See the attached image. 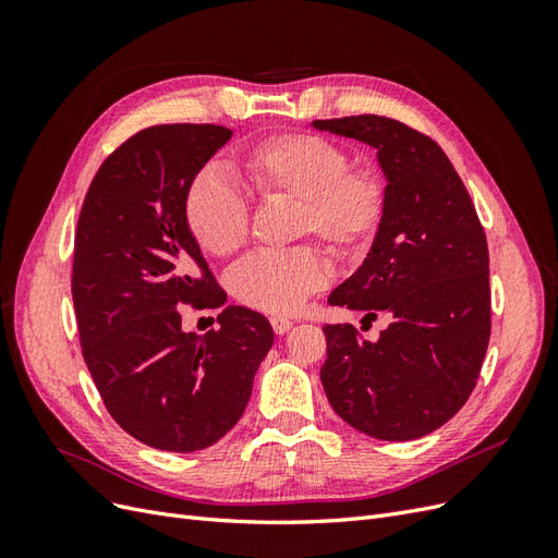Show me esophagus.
Masks as SVG:
<instances>
[{
    "label": "esophagus",
    "mask_w": 558,
    "mask_h": 558,
    "mask_svg": "<svg viewBox=\"0 0 558 558\" xmlns=\"http://www.w3.org/2000/svg\"><path fill=\"white\" fill-rule=\"evenodd\" d=\"M269 324H272L277 335H286V332L293 328V320L291 318H283V316H275L272 320H269Z\"/></svg>",
    "instance_id": "34e87169"
}]
</instances>
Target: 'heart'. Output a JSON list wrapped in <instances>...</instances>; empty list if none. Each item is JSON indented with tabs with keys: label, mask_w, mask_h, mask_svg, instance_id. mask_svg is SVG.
<instances>
[{
	"label": "heart",
	"mask_w": 558,
	"mask_h": 558,
	"mask_svg": "<svg viewBox=\"0 0 558 558\" xmlns=\"http://www.w3.org/2000/svg\"><path fill=\"white\" fill-rule=\"evenodd\" d=\"M242 167L265 199L295 202L293 234H314L337 258L373 244L386 211V181L375 167H353L349 150L307 132L275 134L248 146ZM185 228L209 256L228 258L248 234V202L221 170H199L183 199ZM326 283L312 246L253 253L230 269L228 289L242 305L289 314Z\"/></svg>",
	"instance_id": "b5f03b06"
}]
</instances>
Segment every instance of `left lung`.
Here are the masks:
<instances>
[{"label":"left lung","instance_id":"left-lung-1","mask_svg":"<svg viewBox=\"0 0 558 558\" xmlns=\"http://www.w3.org/2000/svg\"><path fill=\"white\" fill-rule=\"evenodd\" d=\"M377 150L386 211L367 258L328 302L391 324L367 342L326 326L324 391L349 426L388 442L416 440L459 412L492 335L486 234L453 165L426 134L386 116L314 121Z\"/></svg>","mask_w":558,"mask_h":558}]
</instances>
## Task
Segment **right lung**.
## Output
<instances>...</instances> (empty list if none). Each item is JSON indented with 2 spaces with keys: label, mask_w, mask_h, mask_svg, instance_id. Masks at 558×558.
<instances>
[{
  "label": "right lung",
  "mask_w": 558,
  "mask_h": 558,
  "mask_svg": "<svg viewBox=\"0 0 558 558\" xmlns=\"http://www.w3.org/2000/svg\"><path fill=\"white\" fill-rule=\"evenodd\" d=\"M223 125H156L99 167L74 238L72 298L83 359L113 421L162 451H199L238 424L275 342L269 320L228 305L221 328L183 332L181 307H221L183 199L226 146Z\"/></svg>",
  "instance_id": "add662e5"
}]
</instances>
